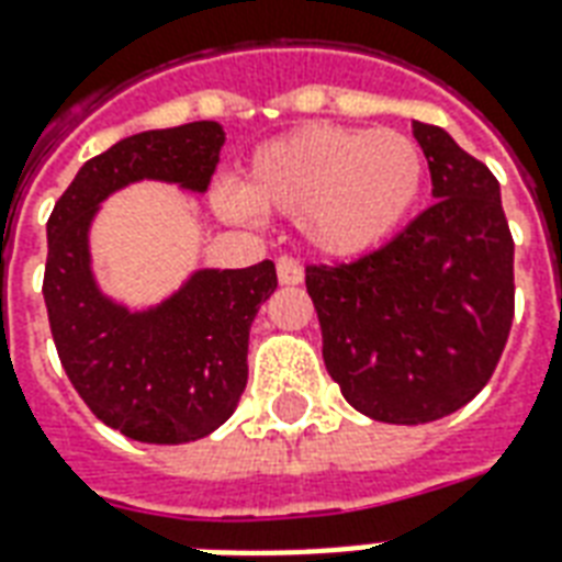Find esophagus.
Masks as SVG:
<instances>
[{"label":"esophagus","mask_w":562,"mask_h":562,"mask_svg":"<svg viewBox=\"0 0 562 562\" xmlns=\"http://www.w3.org/2000/svg\"><path fill=\"white\" fill-rule=\"evenodd\" d=\"M277 273H280L282 285H297V282H303V268L294 259H280Z\"/></svg>","instance_id":"esophagus-1"}]
</instances>
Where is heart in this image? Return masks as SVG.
<instances>
[{"label":"heart","instance_id":"heart-1","mask_svg":"<svg viewBox=\"0 0 562 562\" xmlns=\"http://www.w3.org/2000/svg\"><path fill=\"white\" fill-rule=\"evenodd\" d=\"M423 145L398 131L306 124L252 154L232 214L301 217L315 249L355 259L393 238L426 184Z\"/></svg>","mask_w":562,"mask_h":562}]
</instances>
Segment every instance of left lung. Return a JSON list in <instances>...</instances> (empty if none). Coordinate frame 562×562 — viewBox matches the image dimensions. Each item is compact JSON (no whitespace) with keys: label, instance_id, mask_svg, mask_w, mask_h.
Returning a JSON list of instances; mask_svg holds the SVG:
<instances>
[{"label":"left lung","instance_id":"left-lung-1","mask_svg":"<svg viewBox=\"0 0 562 562\" xmlns=\"http://www.w3.org/2000/svg\"><path fill=\"white\" fill-rule=\"evenodd\" d=\"M414 136L435 205L360 259L306 268L327 372L348 405L398 426L468 405L501 363L515 315L497 178L443 127L414 122Z\"/></svg>","mask_w":562,"mask_h":562}]
</instances>
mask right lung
<instances>
[{"label": "right lung", "instance_id": "add662e5", "mask_svg": "<svg viewBox=\"0 0 562 562\" xmlns=\"http://www.w3.org/2000/svg\"><path fill=\"white\" fill-rule=\"evenodd\" d=\"M223 145L217 122L145 131L86 160L47 220L44 301L70 384L106 426L143 443H187L220 429L247 386L249 327L277 289L273 261L199 270L151 313L98 292L89 223L112 190L160 178L207 190Z\"/></svg>", "mask_w": 562, "mask_h": 562}]
</instances>
